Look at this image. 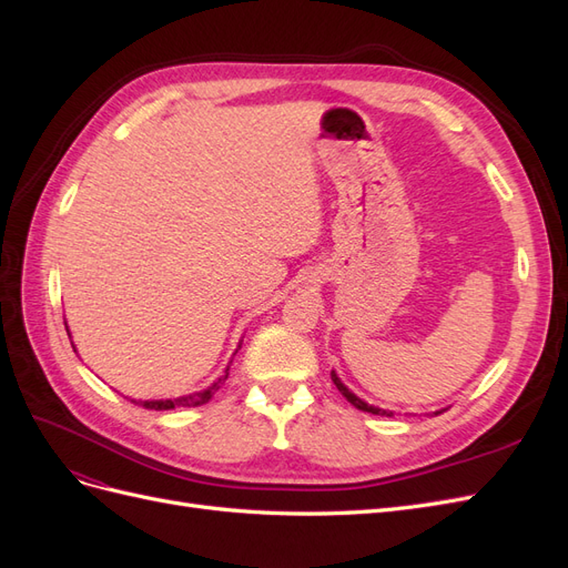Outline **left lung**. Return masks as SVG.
Returning <instances> with one entry per match:
<instances>
[{
  "instance_id": "8db88e82",
  "label": "left lung",
  "mask_w": 568,
  "mask_h": 568,
  "mask_svg": "<svg viewBox=\"0 0 568 568\" xmlns=\"http://www.w3.org/2000/svg\"><path fill=\"white\" fill-rule=\"evenodd\" d=\"M332 382L336 384V388L341 390V395H343V398H346L353 407H357V409H363V412H372V415H386V417H393V412L390 409H382V407H374V405H369V403H365L363 398H357V395L346 386V384H343L341 379H338V374L332 369ZM440 412L443 409H438V412H434V415H440Z\"/></svg>"
}]
</instances>
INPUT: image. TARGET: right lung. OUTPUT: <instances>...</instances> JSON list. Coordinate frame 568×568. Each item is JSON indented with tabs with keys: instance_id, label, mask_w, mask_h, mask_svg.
<instances>
[{
	"instance_id": "1",
	"label": "right lung",
	"mask_w": 568,
	"mask_h": 568,
	"mask_svg": "<svg viewBox=\"0 0 568 568\" xmlns=\"http://www.w3.org/2000/svg\"><path fill=\"white\" fill-rule=\"evenodd\" d=\"M242 348V346H239ZM232 365V363H230ZM230 365L225 367V374L220 376L217 382H213L209 388H203V390H196V393H189V395H180V398H168V400H132V403H136V405H144L146 409H175V407H196V405H205L209 403L211 398H213V393L225 384V379L230 376Z\"/></svg>"
}]
</instances>
